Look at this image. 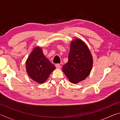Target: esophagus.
<instances>
[{"label": "esophagus", "mask_w": 120, "mask_h": 120, "mask_svg": "<svg viewBox=\"0 0 120 120\" xmlns=\"http://www.w3.org/2000/svg\"><path fill=\"white\" fill-rule=\"evenodd\" d=\"M55 66H56V68H57V69H59V68H61V65L60 64H55Z\"/></svg>", "instance_id": "esophagus-1"}]
</instances>
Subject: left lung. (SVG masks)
I'll use <instances>...</instances> for the list:
<instances>
[{"label":"left lung","instance_id":"left-lung-1","mask_svg":"<svg viewBox=\"0 0 120 120\" xmlns=\"http://www.w3.org/2000/svg\"><path fill=\"white\" fill-rule=\"evenodd\" d=\"M93 58L88 47L80 39L71 43L68 61L62 67V70L71 82L76 84L90 74L93 66Z\"/></svg>","mask_w":120,"mask_h":120}]
</instances>
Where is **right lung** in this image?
Segmentation results:
<instances>
[{
    "instance_id": "1",
    "label": "right lung",
    "mask_w": 120,
    "mask_h": 120,
    "mask_svg": "<svg viewBox=\"0 0 120 120\" xmlns=\"http://www.w3.org/2000/svg\"><path fill=\"white\" fill-rule=\"evenodd\" d=\"M26 68L32 79L42 84L45 82L56 67L45 57L41 49L36 47L26 60Z\"/></svg>"
}]
</instances>
